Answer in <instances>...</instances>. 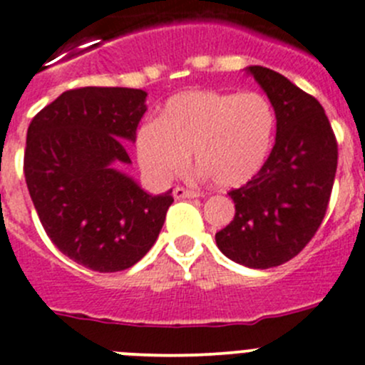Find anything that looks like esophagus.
Masks as SVG:
<instances>
[{"mask_svg":"<svg viewBox=\"0 0 365 365\" xmlns=\"http://www.w3.org/2000/svg\"><path fill=\"white\" fill-rule=\"evenodd\" d=\"M173 196H175V200H183V197H200V192H197V190L183 189V187H175V189H173Z\"/></svg>","mask_w":365,"mask_h":365,"instance_id":"obj_1","label":"esophagus"}]
</instances>
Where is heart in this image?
I'll use <instances>...</instances> for the list:
<instances>
[{"instance_id":"1","label":"heart","mask_w":365,"mask_h":365,"mask_svg":"<svg viewBox=\"0 0 365 365\" xmlns=\"http://www.w3.org/2000/svg\"><path fill=\"white\" fill-rule=\"evenodd\" d=\"M274 125L262 94L187 88L162 105L157 121L140 126L137 160L148 178L164 185L182 175L192 151L203 175L221 187H239L264 165Z\"/></svg>"}]
</instances>
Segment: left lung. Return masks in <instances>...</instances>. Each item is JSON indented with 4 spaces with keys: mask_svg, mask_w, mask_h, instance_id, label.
<instances>
[{
    "mask_svg": "<svg viewBox=\"0 0 365 365\" xmlns=\"http://www.w3.org/2000/svg\"><path fill=\"white\" fill-rule=\"evenodd\" d=\"M277 115V140L260 171L230 197L235 217L215 233L230 260L277 267L299 253L321 226L337 171V140L324 108L277 71L246 67Z\"/></svg>",
    "mask_w": 365,
    "mask_h": 365,
    "instance_id": "1",
    "label": "left lung"
}]
</instances>
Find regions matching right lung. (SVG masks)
Here are the masks:
<instances>
[{
    "mask_svg": "<svg viewBox=\"0 0 365 365\" xmlns=\"http://www.w3.org/2000/svg\"><path fill=\"white\" fill-rule=\"evenodd\" d=\"M148 93L126 87L66 91L28 126L24 178L51 242L100 272L132 267L157 240L173 190L151 196L123 171L132 164Z\"/></svg>",
    "mask_w": 365,
    "mask_h": 365,
    "instance_id": "add662e5",
    "label": "right lung"
}]
</instances>
